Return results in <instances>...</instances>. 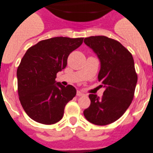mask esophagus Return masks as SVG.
Masks as SVG:
<instances>
[{
    "instance_id": "obj_1",
    "label": "esophagus",
    "mask_w": 153,
    "mask_h": 153,
    "mask_svg": "<svg viewBox=\"0 0 153 153\" xmlns=\"http://www.w3.org/2000/svg\"><path fill=\"white\" fill-rule=\"evenodd\" d=\"M76 94H77V96H82V95H84L85 94L82 93V91H77Z\"/></svg>"
}]
</instances>
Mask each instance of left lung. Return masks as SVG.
Masks as SVG:
<instances>
[{
  "mask_svg": "<svg viewBox=\"0 0 153 153\" xmlns=\"http://www.w3.org/2000/svg\"><path fill=\"white\" fill-rule=\"evenodd\" d=\"M84 43L100 61L98 79L105 90L102 98L89 95L91 105L83 114L91 123L109 125L123 115L133 99L137 82L134 60L122 44L104 36L87 37Z\"/></svg>",
  "mask_w": 153,
  "mask_h": 153,
  "instance_id": "1",
  "label": "left lung"
}]
</instances>
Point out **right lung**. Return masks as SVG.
I'll use <instances>...</instances> for the list:
<instances>
[{
    "label": "right lung",
    "mask_w": 153,
    "mask_h": 153,
    "mask_svg": "<svg viewBox=\"0 0 153 153\" xmlns=\"http://www.w3.org/2000/svg\"><path fill=\"white\" fill-rule=\"evenodd\" d=\"M83 38L54 37L31 47L17 68L19 99L30 118L52 125L62 118L67 102L76 95L71 85L55 81L64 69L71 52L81 46Z\"/></svg>",
    "instance_id": "obj_1"
}]
</instances>
